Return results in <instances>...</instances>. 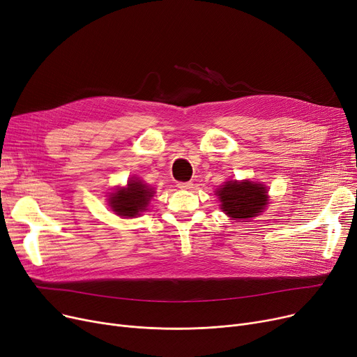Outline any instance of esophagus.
Wrapping results in <instances>:
<instances>
[{
	"instance_id": "34e87169",
	"label": "esophagus",
	"mask_w": 357,
	"mask_h": 357,
	"mask_svg": "<svg viewBox=\"0 0 357 357\" xmlns=\"http://www.w3.org/2000/svg\"><path fill=\"white\" fill-rule=\"evenodd\" d=\"M176 186H178L179 190H183V191L185 190H191L192 188V182H178Z\"/></svg>"
}]
</instances>
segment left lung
<instances>
[{"label":"left lung","instance_id":"8db88e82","mask_svg":"<svg viewBox=\"0 0 357 357\" xmlns=\"http://www.w3.org/2000/svg\"><path fill=\"white\" fill-rule=\"evenodd\" d=\"M220 207L230 218L249 220L264 213L268 205L266 185L252 181H227L215 191Z\"/></svg>","mask_w":357,"mask_h":357}]
</instances>
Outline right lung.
<instances>
[{"label":"right lung","mask_w":357,"mask_h":357,"mask_svg":"<svg viewBox=\"0 0 357 357\" xmlns=\"http://www.w3.org/2000/svg\"><path fill=\"white\" fill-rule=\"evenodd\" d=\"M155 191L137 178L128 179L123 188L109 194L108 204L111 210L123 218H135L140 215L153 197Z\"/></svg>","instance_id":"right-lung-1"}]
</instances>
